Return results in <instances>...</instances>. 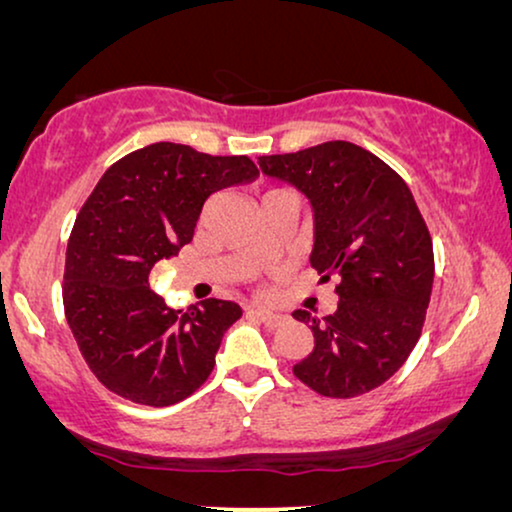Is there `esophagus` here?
Segmentation results:
<instances>
[{"label": "esophagus", "mask_w": 512, "mask_h": 512, "mask_svg": "<svg viewBox=\"0 0 512 512\" xmlns=\"http://www.w3.org/2000/svg\"><path fill=\"white\" fill-rule=\"evenodd\" d=\"M256 317L263 321L265 326L268 328H277V326H282L284 321H286V317L282 312H275V310H268V307H256Z\"/></svg>", "instance_id": "esophagus-1"}]
</instances>
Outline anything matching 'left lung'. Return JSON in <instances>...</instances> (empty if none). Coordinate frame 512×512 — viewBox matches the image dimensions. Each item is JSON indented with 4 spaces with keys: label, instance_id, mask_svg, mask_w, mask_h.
<instances>
[{
    "label": "left lung",
    "instance_id": "obj_1",
    "mask_svg": "<svg viewBox=\"0 0 512 512\" xmlns=\"http://www.w3.org/2000/svg\"><path fill=\"white\" fill-rule=\"evenodd\" d=\"M258 165L310 202V263L321 282H338L333 314L293 312L314 335L293 375L328 398L380 387L415 349L433 286L431 235L408 184L384 160L340 139L263 156Z\"/></svg>",
    "mask_w": 512,
    "mask_h": 512
}]
</instances>
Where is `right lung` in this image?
<instances>
[{"label": "right lung", "instance_id": "add662e5", "mask_svg": "<svg viewBox=\"0 0 512 512\" xmlns=\"http://www.w3.org/2000/svg\"><path fill=\"white\" fill-rule=\"evenodd\" d=\"M256 177L247 156L158 142L128 153L97 181L69 235L62 303L79 352L109 391L165 408L212 373L240 305L209 298L172 310L149 289V272L193 240L209 195Z\"/></svg>", "mask_w": 512, "mask_h": 512}]
</instances>
